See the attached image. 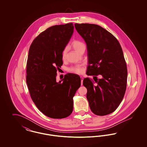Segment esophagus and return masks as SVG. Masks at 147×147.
<instances>
[{
  "label": "esophagus",
  "instance_id": "obj_1",
  "mask_svg": "<svg viewBox=\"0 0 147 147\" xmlns=\"http://www.w3.org/2000/svg\"><path fill=\"white\" fill-rule=\"evenodd\" d=\"M80 79H81V83H82V85H83V77H80Z\"/></svg>",
  "mask_w": 147,
  "mask_h": 147
}]
</instances>
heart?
I'll return each mask as SVG.
<instances>
[{"label": "heart", "mask_w": 147, "mask_h": 147, "mask_svg": "<svg viewBox=\"0 0 147 147\" xmlns=\"http://www.w3.org/2000/svg\"><path fill=\"white\" fill-rule=\"evenodd\" d=\"M71 46L73 47V48L75 49L76 51H77L79 49L80 47V46L83 45V43L80 41H78V40H74L73 42H71ZM65 55H66V49H64L63 50L62 53V58H64L65 56ZM69 70L71 72H73V73L80 74V73H82L83 72V68L82 67L77 66V67H71L69 69Z\"/></svg>", "instance_id": "b5f03b06"}]
</instances>
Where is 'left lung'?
Returning a JSON list of instances; mask_svg holds the SVG:
<instances>
[{
    "label": "left lung",
    "instance_id": "1",
    "mask_svg": "<svg viewBox=\"0 0 147 147\" xmlns=\"http://www.w3.org/2000/svg\"><path fill=\"white\" fill-rule=\"evenodd\" d=\"M77 32L84 39L88 51L86 74L84 78L86 98L91 111L105 116L115 111L124 97L127 68L121 46L116 38L95 24H75ZM100 75L102 78L98 79Z\"/></svg>",
    "mask_w": 147,
    "mask_h": 147
}]
</instances>
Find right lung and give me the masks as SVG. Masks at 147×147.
<instances>
[{"label": "right lung", "instance_id": "add662e5", "mask_svg": "<svg viewBox=\"0 0 147 147\" xmlns=\"http://www.w3.org/2000/svg\"><path fill=\"white\" fill-rule=\"evenodd\" d=\"M74 31L73 23L51 26L36 37L30 46L26 64V83L38 109L52 119L69 116L73 100L81 85L72 73L56 82L57 71L63 64L62 53Z\"/></svg>", "mask_w": 147, "mask_h": 147}]
</instances>
